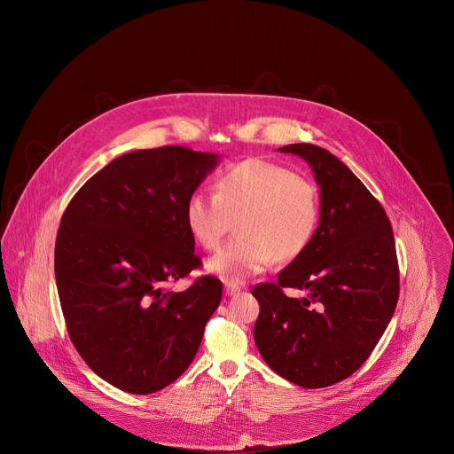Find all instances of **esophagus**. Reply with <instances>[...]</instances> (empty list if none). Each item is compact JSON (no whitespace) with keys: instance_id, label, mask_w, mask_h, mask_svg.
Listing matches in <instances>:
<instances>
[{"instance_id":"esophagus-1","label":"esophagus","mask_w":454,"mask_h":454,"mask_svg":"<svg viewBox=\"0 0 454 454\" xmlns=\"http://www.w3.org/2000/svg\"><path fill=\"white\" fill-rule=\"evenodd\" d=\"M240 291V286L239 284H233V282H226L224 284V293L228 294V296H231V294H235V293H239Z\"/></svg>"}]
</instances>
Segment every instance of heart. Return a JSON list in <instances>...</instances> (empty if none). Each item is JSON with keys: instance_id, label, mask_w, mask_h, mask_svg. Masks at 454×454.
<instances>
[{"instance_id": "heart-1", "label": "heart", "mask_w": 454, "mask_h": 454, "mask_svg": "<svg viewBox=\"0 0 454 454\" xmlns=\"http://www.w3.org/2000/svg\"><path fill=\"white\" fill-rule=\"evenodd\" d=\"M317 219L316 184L261 158L230 165L215 179L214 193L198 190L184 205L186 226L205 249H217L237 221L239 237L207 264L233 284L266 271L275 258L291 262L303 254Z\"/></svg>"}]
</instances>
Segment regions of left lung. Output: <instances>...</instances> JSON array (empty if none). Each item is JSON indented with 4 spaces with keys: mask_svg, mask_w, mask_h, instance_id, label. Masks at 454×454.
<instances>
[{
    "mask_svg": "<svg viewBox=\"0 0 454 454\" xmlns=\"http://www.w3.org/2000/svg\"><path fill=\"white\" fill-rule=\"evenodd\" d=\"M278 151L312 167L321 214L303 254L273 284L253 287L261 305L253 336L273 372L301 387H325L370 357L395 312V239L380 203L343 161L310 144ZM287 286L308 294L289 299Z\"/></svg>",
    "mask_w": 454,
    "mask_h": 454,
    "instance_id": "obj_1",
    "label": "left lung"
}]
</instances>
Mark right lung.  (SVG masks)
<instances>
[{
	"label": "right lung",
	"instance_id": "1",
	"mask_svg": "<svg viewBox=\"0 0 454 454\" xmlns=\"http://www.w3.org/2000/svg\"><path fill=\"white\" fill-rule=\"evenodd\" d=\"M217 156L179 145L123 154L90 177L62 214L55 280L70 340L86 364L127 394L174 382L201 345L223 284L201 268L184 205Z\"/></svg>",
	"mask_w": 454,
	"mask_h": 454
}]
</instances>
